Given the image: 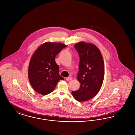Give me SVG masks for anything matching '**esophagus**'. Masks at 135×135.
<instances>
[{"instance_id":"esophagus-1","label":"esophagus","mask_w":135,"mask_h":135,"mask_svg":"<svg viewBox=\"0 0 135 135\" xmlns=\"http://www.w3.org/2000/svg\"><path fill=\"white\" fill-rule=\"evenodd\" d=\"M72 77H68L66 78V80L67 81H70V80H72Z\"/></svg>"}]
</instances>
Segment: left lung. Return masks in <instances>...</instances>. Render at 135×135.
I'll use <instances>...</instances> for the list:
<instances>
[{
	"label": "left lung",
	"instance_id": "left-lung-1",
	"mask_svg": "<svg viewBox=\"0 0 135 135\" xmlns=\"http://www.w3.org/2000/svg\"><path fill=\"white\" fill-rule=\"evenodd\" d=\"M74 47L80 58L77 78L80 86L72 94L75 100L84 102L96 96L101 88L104 77V61L99 49L93 44L81 41Z\"/></svg>",
	"mask_w": 135,
	"mask_h": 135
}]
</instances>
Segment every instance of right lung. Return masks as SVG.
Segmentation results:
<instances>
[{"mask_svg":"<svg viewBox=\"0 0 135 135\" xmlns=\"http://www.w3.org/2000/svg\"><path fill=\"white\" fill-rule=\"evenodd\" d=\"M67 45L60 42H46L39 46L32 55L28 68V78L37 93L46 95L64 78L59 74L55 57Z\"/></svg>","mask_w":135,"mask_h":135,"instance_id":"1","label":"right lung"}]
</instances>
